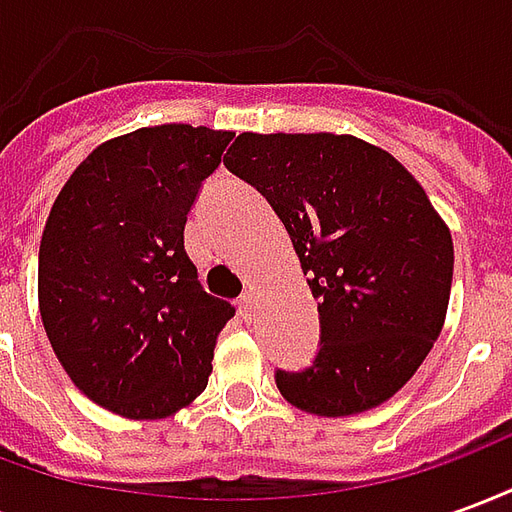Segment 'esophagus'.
<instances>
[{
  "instance_id": "1",
  "label": "esophagus",
  "mask_w": 512,
  "mask_h": 512,
  "mask_svg": "<svg viewBox=\"0 0 512 512\" xmlns=\"http://www.w3.org/2000/svg\"><path fill=\"white\" fill-rule=\"evenodd\" d=\"M252 310H255V296L246 290V293H241V299H238V312H241L244 318H252Z\"/></svg>"
}]
</instances>
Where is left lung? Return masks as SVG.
Returning <instances> with one entry per match:
<instances>
[{
  "label": "left lung",
  "mask_w": 512,
  "mask_h": 512,
  "mask_svg": "<svg viewBox=\"0 0 512 512\" xmlns=\"http://www.w3.org/2000/svg\"><path fill=\"white\" fill-rule=\"evenodd\" d=\"M224 164L285 224L321 315V351L277 373L290 406L354 417L411 381L444 329L452 235L419 180L351 134H238Z\"/></svg>",
  "instance_id": "1"
}]
</instances>
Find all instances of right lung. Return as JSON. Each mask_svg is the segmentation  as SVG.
I'll list each match as a JSON object with an SVG mask.
<instances>
[{"mask_svg": "<svg viewBox=\"0 0 512 512\" xmlns=\"http://www.w3.org/2000/svg\"><path fill=\"white\" fill-rule=\"evenodd\" d=\"M233 131L164 123L106 139L51 205L38 310L76 389L117 417L150 422L202 395L233 318L183 246L200 183Z\"/></svg>", "mask_w": 512, "mask_h": 512, "instance_id": "1", "label": "right lung"}]
</instances>
